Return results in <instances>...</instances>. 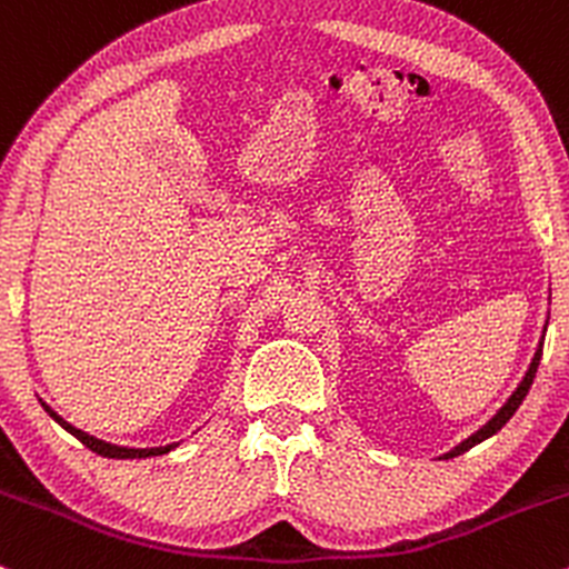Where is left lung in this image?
Here are the masks:
<instances>
[{
    "mask_svg": "<svg viewBox=\"0 0 569 569\" xmlns=\"http://www.w3.org/2000/svg\"><path fill=\"white\" fill-rule=\"evenodd\" d=\"M546 335V331H543ZM540 356H543V339H540L538 342V350H535V358H532V363H530V369H527V375H525V380L519 382V388L513 390L511 393V398H508L506 403H502V407L498 409V415L492 417V420L489 422H485V426H481L479 430H476V433H471L468 436L466 441H460L457 443L455 449H449L447 455H441V460H452V457H457V455H462V452H468V449L471 447H476V443H481V441H487L489 436H495L498 433V430L506 426L508 420H511V417L516 415V409L521 407V401H525V396L530 393V385H532V380H535V371H538V363H540Z\"/></svg>",
    "mask_w": 569,
    "mask_h": 569,
    "instance_id": "1",
    "label": "left lung"
}]
</instances>
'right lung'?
I'll return each mask as SVG.
<instances>
[{
    "instance_id": "right-lung-1",
    "label": "right lung",
    "mask_w": 569,
    "mask_h": 569,
    "mask_svg": "<svg viewBox=\"0 0 569 569\" xmlns=\"http://www.w3.org/2000/svg\"><path fill=\"white\" fill-rule=\"evenodd\" d=\"M42 407H44V411H48L50 417H53L58 426H61L63 430H69V433L74 436V439H80L84 447L90 449V452H96V455H101V457H114V460H141V457H158V455H166V452H171V449L179 447V443H168V447H149V449L117 447V443L101 441V439H96V436H90V433H84V430L74 428V426H71V422L63 420V417L58 415V411L50 409L44 401H42Z\"/></svg>"
}]
</instances>
